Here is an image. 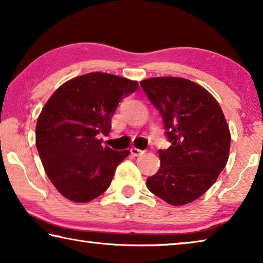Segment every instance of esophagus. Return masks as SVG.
Segmentation results:
<instances>
[{"instance_id":"obj_1","label":"esophagus","mask_w":263,"mask_h":263,"mask_svg":"<svg viewBox=\"0 0 263 263\" xmlns=\"http://www.w3.org/2000/svg\"><path fill=\"white\" fill-rule=\"evenodd\" d=\"M130 152H131V154L133 155V157H138V155H141L142 153H144V151H141L139 148H136V147H131Z\"/></svg>"}]
</instances>
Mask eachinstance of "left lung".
I'll return each mask as SVG.
<instances>
[{"instance_id":"8db88e82","label":"left lung","mask_w":263,"mask_h":263,"mask_svg":"<svg viewBox=\"0 0 263 263\" xmlns=\"http://www.w3.org/2000/svg\"><path fill=\"white\" fill-rule=\"evenodd\" d=\"M140 86L161 115L171 142L159 149L161 164L146 185L164 202L184 205L201 197L225 168L229 125L215 97L190 80L152 78Z\"/></svg>"}]
</instances>
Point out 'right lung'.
<instances>
[{"label":"right lung","mask_w":263,"mask_h":263,"mask_svg":"<svg viewBox=\"0 0 263 263\" xmlns=\"http://www.w3.org/2000/svg\"><path fill=\"white\" fill-rule=\"evenodd\" d=\"M137 81L101 72L65 82L44 105L35 126V145L57 190L77 203L99 197L109 188L128 151L103 147L119 102L138 89Z\"/></svg>","instance_id":"right-lung-1"}]
</instances>
